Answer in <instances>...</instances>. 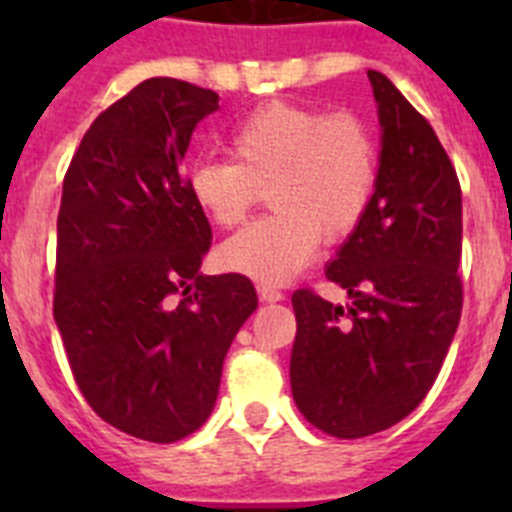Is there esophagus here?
<instances>
[{"label":"esophagus","mask_w":512,"mask_h":512,"mask_svg":"<svg viewBox=\"0 0 512 512\" xmlns=\"http://www.w3.org/2000/svg\"><path fill=\"white\" fill-rule=\"evenodd\" d=\"M256 289H259V297L264 302H282L284 300L282 289H277L274 284H269V282H259L256 284Z\"/></svg>","instance_id":"1"}]
</instances>
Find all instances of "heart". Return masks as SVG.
<instances>
[{
	"instance_id": "obj_1",
	"label": "heart",
	"mask_w": 512,
	"mask_h": 512,
	"mask_svg": "<svg viewBox=\"0 0 512 512\" xmlns=\"http://www.w3.org/2000/svg\"><path fill=\"white\" fill-rule=\"evenodd\" d=\"M230 151L233 158L192 166L194 205L220 228H233L269 189L274 212L217 248L228 271L287 282L310 264L323 238L338 243L354 233L374 200L377 140L354 112L264 104L235 125Z\"/></svg>"
}]
</instances>
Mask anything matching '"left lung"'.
<instances>
[{"mask_svg": "<svg viewBox=\"0 0 512 512\" xmlns=\"http://www.w3.org/2000/svg\"><path fill=\"white\" fill-rule=\"evenodd\" d=\"M382 153L374 200L325 277L351 305L297 289L289 382L300 413L328 436L387 431L436 382L461 318V187L423 115L369 71Z\"/></svg>", "mask_w": 512, "mask_h": 512, "instance_id": "8db88e82", "label": "left lung"}]
</instances>
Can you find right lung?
I'll list each match as a JSON object with an SVG mask.
<instances>
[{"label": "right lung", "mask_w": 512, "mask_h": 512, "mask_svg": "<svg viewBox=\"0 0 512 512\" xmlns=\"http://www.w3.org/2000/svg\"><path fill=\"white\" fill-rule=\"evenodd\" d=\"M217 94L156 76L110 104L63 176L53 318L94 413L153 443L210 418L235 333L256 310L243 274H200L212 230L184 153Z\"/></svg>", "instance_id": "right-lung-1"}]
</instances>
